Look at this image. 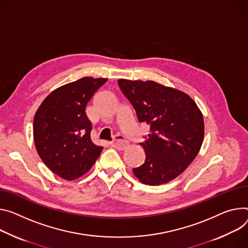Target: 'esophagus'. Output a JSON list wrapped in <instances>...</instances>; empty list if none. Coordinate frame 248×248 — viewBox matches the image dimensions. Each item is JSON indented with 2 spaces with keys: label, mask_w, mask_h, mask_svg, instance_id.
<instances>
[{
  "label": "esophagus",
  "mask_w": 248,
  "mask_h": 248,
  "mask_svg": "<svg viewBox=\"0 0 248 248\" xmlns=\"http://www.w3.org/2000/svg\"><path fill=\"white\" fill-rule=\"evenodd\" d=\"M109 144L111 147L117 148L119 150H123L127 145V140L123 136H121V134H116L114 140L109 142Z\"/></svg>",
  "instance_id": "34e87169"
}]
</instances>
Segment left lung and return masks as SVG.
I'll return each instance as SVG.
<instances>
[{"label": "left lung", "instance_id": "obj_1", "mask_svg": "<svg viewBox=\"0 0 248 248\" xmlns=\"http://www.w3.org/2000/svg\"><path fill=\"white\" fill-rule=\"evenodd\" d=\"M121 91L137 112L140 123L150 126L144 163L133 174L145 185L170 182L192 163L204 140V119L196 103L179 90L154 81L120 79Z\"/></svg>", "mask_w": 248, "mask_h": 248}]
</instances>
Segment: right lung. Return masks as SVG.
<instances>
[{"label":"right lung","instance_id":"add662e5","mask_svg":"<svg viewBox=\"0 0 248 248\" xmlns=\"http://www.w3.org/2000/svg\"><path fill=\"white\" fill-rule=\"evenodd\" d=\"M108 79L83 77L51 92L33 119V139L43 163L72 181L94 165L103 147L91 140L92 124L86 106Z\"/></svg>","mask_w":248,"mask_h":248}]
</instances>
